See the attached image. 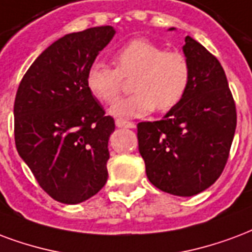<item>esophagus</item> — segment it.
<instances>
[{"label": "esophagus", "mask_w": 252, "mask_h": 252, "mask_svg": "<svg viewBox=\"0 0 252 252\" xmlns=\"http://www.w3.org/2000/svg\"><path fill=\"white\" fill-rule=\"evenodd\" d=\"M116 126H119V128H135L136 126L133 124V123H129V121L120 120V119H117Z\"/></svg>", "instance_id": "obj_1"}]
</instances>
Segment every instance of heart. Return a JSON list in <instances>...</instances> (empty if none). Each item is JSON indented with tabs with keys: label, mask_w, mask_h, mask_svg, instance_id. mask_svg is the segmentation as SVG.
<instances>
[{
	"label": "heart",
	"mask_w": 252,
	"mask_h": 252,
	"mask_svg": "<svg viewBox=\"0 0 252 252\" xmlns=\"http://www.w3.org/2000/svg\"><path fill=\"white\" fill-rule=\"evenodd\" d=\"M116 69L104 63H93L85 77V85L93 97L113 104L123 89V77H132L129 97L111 108L113 116L141 117L155 108L172 109L182 101L191 81V65L182 52L165 50L145 38H135L115 52Z\"/></svg>",
	"instance_id": "1"
}]
</instances>
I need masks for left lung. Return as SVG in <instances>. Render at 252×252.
<instances>
[{
    "label": "left lung",
    "instance_id": "1",
    "mask_svg": "<svg viewBox=\"0 0 252 252\" xmlns=\"http://www.w3.org/2000/svg\"><path fill=\"white\" fill-rule=\"evenodd\" d=\"M183 52L191 65L187 93L161 120L139 123L137 140L151 183L171 195L193 196L215 183L224 169L236 109L215 56L189 36Z\"/></svg>",
    "mask_w": 252,
    "mask_h": 252
}]
</instances>
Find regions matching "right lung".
Instances as JSON below:
<instances>
[{"mask_svg": "<svg viewBox=\"0 0 252 252\" xmlns=\"http://www.w3.org/2000/svg\"><path fill=\"white\" fill-rule=\"evenodd\" d=\"M89 28L55 41L22 77L14 101V140L21 159L49 196L77 204L108 179L115 120L89 93V66L115 36Z\"/></svg>", "mask_w": 252, "mask_h": 252, "instance_id": "1", "label": "right lung"}]
</instances>
